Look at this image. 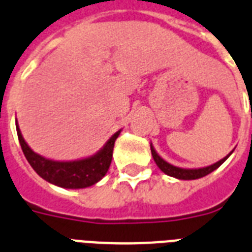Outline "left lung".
<instances>
[{"label":"left lung","instance_id":"left-lung-1","mask_svg":"<svg viewBox=\"0 0 252 252\" xmlns=\"http://www.w3.org/2000/svg\"><path fill=\"white\" fill-rule=\"evenodd\" d=\"M150 146H151L152 158H154V160H155L156 165L160 168V170L165 173L166 175H169V177H174V178L177 179H185V181L198 179L205 177V175L210 174L211 172H214L215 169L219 168V166H220L221 164H223L228 158H229L230 154L233 152V151L229 152L225 158H223L221 160H219V161H217L215 164H213V165L205 166V168H197V169H185V168H179V166H174L172 165V164H169L168 161H165V160H164V158L158 155V152H156V150L154 149L152 143Z\"/></svg>","mask_w":252,"mask_h":252}]
</instances>
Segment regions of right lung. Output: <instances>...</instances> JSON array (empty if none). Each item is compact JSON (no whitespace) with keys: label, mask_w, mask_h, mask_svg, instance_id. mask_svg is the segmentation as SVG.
Segmentation results:
<instances>
[{"label":"right lung","mask_w":252,"mask_h":252,"mask_svg":"<svg viewBox=\"0 0 252 252\" xmlns=\"http://www.w3.org/2000/svg\"><path fill=\"white\" fill-rule=\"evenodd\" d=\"M16 132L25 158L41 178L59 187L77 189L96 185L97 182L105 177L113 158L114 143L119 137L122 129L114 133L109 141L103 145L102 149L97 151L94 155L73 161H55L38 155L23 138L18 122Z\"/></svg>","instance_id":"1"}]
</instances>
